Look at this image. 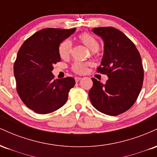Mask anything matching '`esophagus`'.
Wrapping results in <instances>:
<instances>
[{"label":"esophagus","instance_id":"obj_1","mask_svg":"<svg viewBox=\"0 0 157 157\" xmlns=\"http://www.w3.org/2000/svg\"><path fill=\"white\" fill-rule=\"evenodd\" d=\"M75 79V81H76V82H78V81H80L82 78H81V77H76Z\"/></svg>","mask_w":157,"mask_h":157}]
</instances>
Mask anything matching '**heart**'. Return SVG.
<instances>
[{
	"label": "heart",
	"mask_w": 157,
	"mask_h": 157,
	"mask_svg": "<svg viewBox=\"0 0 157 157\" xmlns=\"http://www.w3.org/2000/svg\"><path fill=\"white\" fill-rule=\"evenodd\" d=\"M78 39L82 44L87 46L91 52H96L100 48L99 41L97 40L96 37H94L93 35H90L89 33L85 32V33L80 34L78 36ZM71 46H72V44H71V40L68 39L64 40L60 43L58 48V52L59 55L62 58H66L68 57L70 52H71ZM87 66L88 64L85 63L76 62L72 65L71 69L74 72L77 74H82L86 71Z\"/></svg>",
	"instance_id": "1"
}]
</instances>
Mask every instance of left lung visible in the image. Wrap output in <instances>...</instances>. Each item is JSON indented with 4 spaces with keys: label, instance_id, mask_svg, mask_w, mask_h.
<instances>
[{
    "label": "left lung",
    "instance_id": "obj_1",
    "mask_svg": "<svg viewBox=\"0 0 157 157\" xmlns=\"http://www.w3.org/2000/svg\"><path fill=\"white\" fill-rule=\"evenodd\" d=\"M104 42V54L97 72L106 75L105 84L92 78L89 97L97 110L117 116L134 104L142 87L144 71L141 57L134 43L113 27L92 29Z\"/></svg>",
    "mask_w": 157,
    "mask_h": 157
}]
</instances>
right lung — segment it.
Segmentation results:
<instances>
[{
	"label": "right lung",
	"mask_w": 157,
	"mask_h": 157,
	"mask_svg": "<svg viewBox=\"0 0 157 157\" xmlns=\"http://www.w3.org/2000/svg\"><path fill=\"white\" fill-rule=\"evenodd\" d=\"M71 29L47 28L32 35L17 52L14 65L17 91L29 109L40 114L53 112L67 101L73 77L54 80L53 65L60 61V43L72 35Z\"/></svg>",
	"instance_id": "obj_1"
}]
</instances>
